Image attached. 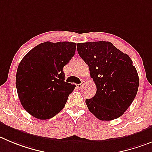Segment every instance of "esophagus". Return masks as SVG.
I'll return each instance as SVG.
<instances>
[{"label": "esophagus", "mask_w": 152, "mask_h": 152, "mask_svg": "<svg viewBox=\"0 0 152 152\" xmlns=\"http://www.w3.org/2000/svg\"><path fill=\"white\" fill-rule=\"evenodd\" d=\"M84 85H85V81H83L81 84H77V85H76V87H77L78 88H83V86H84Z\"/></svg>", "instance_id": "obj_1"}]
</instances>
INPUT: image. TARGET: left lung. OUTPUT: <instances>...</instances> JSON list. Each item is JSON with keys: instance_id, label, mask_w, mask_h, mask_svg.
I'll return each mask as SVG.
<instances>
[{"instance_id": "1", "label": "left lung", "mask_w": 152, "mask_h": 152, "mask_svg": "<svg viewBox=\"0 0 152 152\" xmlns=\"http://www.w3.org/2000/svg\"><path fill=\"white\" fill-rule=\"evenodd\" d=\"M77 51L97 87L95 95L86 100L89 111L101 121L122 115L139 88L138 73L130 57L106 41L79 43Z\"/></svg>"}]
</instances>
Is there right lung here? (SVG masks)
I'll use <instances>...</instances> for the list:
<instances>
[{"label": "right lung", "instance_id": "right-lung-1", "mask_svg": "<svg viewBox=\"0 0 152 152\" xmlns=\"http://www.w3.org/2000/svg\"><path fill=\"white\" fill-rule=\"evenodd\" d=\"M76 47V42H45L21 61L15 86L19 100L30 115L46 120L64 107L76 86L65 82L63 67L74 56Z\"/></svg>", "mask_w": 152, "mask_h": 152}]
</instances>
